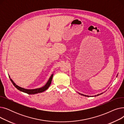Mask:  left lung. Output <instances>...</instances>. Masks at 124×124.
Masks as SVG:
<instances>
[{
    "mask_svg": "<svg viewBox=\"0 0 124 124\" xmlns=\"http://www.w3.org/2000/svg\"><path fill=\"white\" fill-rule=\"evenodd\" d=\"M102 93H101V94H97V95H96L97 96H98V95H100V94H101ZM79 94H80V93H79ZM81 95H83V96H87V97H89V96H88V95H84V94H81ZM95 96H96V95H95Z\"/></svg>",
    "mask_w": 124,
    "mask_h": 124,
    "instance_id": "8db88e82",
    "label": "left lung"
}]
</instances>
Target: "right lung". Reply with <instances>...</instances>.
I'll use <instances>...</instances> for the list:
<instances>
[{
	"label": "right lung",
	"mask_w": 124,
	"mask_h": 124,
	"mask_svg": "<svg viewBox=\"0 0 124 124\" xmlns=\"http://www.w3.org/2000/svg\"><path fill=\"white\" fill-rule=\"evenodd\" d=\"M53 74H52V75L50 77V78H49L48 81L47 82L46 84V85L45 86H44L43 87H42L41 88L34 89H25V88L21 87L18 86V85H16V83L14 81H13V80L10 78V80L11 81V82L12 83V84H14V85L18 90L21 91V92H22L27 93L29 94H36V93H42V92H44V91H45L46 90H47L49 88V87L50 86V84L51 83L52 80V78H53Z\"/></svg>",
	"instance_id": "obj_1"
}]
</instances>
